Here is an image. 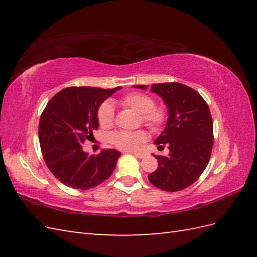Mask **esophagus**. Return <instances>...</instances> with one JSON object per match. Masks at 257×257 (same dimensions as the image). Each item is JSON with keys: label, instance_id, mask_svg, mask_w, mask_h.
I'll return each instance as SVG.
<instances>
[{"label": "esophagus", "instance_id": "34e87169", "mask_svg": "<svg viewBox=\"0 0 257 257\" xmlns=\"http://www.w3.org/2000/svg\"><path fill=\"white\" fill-rule=\"evenodd\" d=\"M134 156L137 158H140V159H143V158L146 157V154H144V152H135Z\"/></svg>", "mask_w": 257, "mask_h": 257}]
</instances>
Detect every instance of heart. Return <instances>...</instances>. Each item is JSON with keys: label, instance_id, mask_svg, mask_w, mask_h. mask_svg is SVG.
<instances>
[{"label": "heart", "instance_id": "b5f03b06", "mask_svg": "<svg viewBox=\"0 0 257 257\" xmlns=\"http://www.w3.org/2000/svg\"><path fill=\"white\" fill-rule=\"evenodd\" d=\"M120 102L124 107L141 113L143 121L154 133H159L168 121V109L163 105H155L154 97L144 92H130L124 95ZM113 107L110 102H103L98 108V122L103 128L111 127L113 123ZM148 134L144 130L125 132L120 130L110 135V143L116 148L123 151H135L140 145L146 143Z\"/></svg>", "mask_w": 257, "mask_h": 257}]
</instances>
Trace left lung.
Wrapping results in <instances>:
<instances>
[{
  "mask_svg": "<svg viewBox=\"0 0 257 257\" xmlns=\"http://www.w3.org/2000/svg\"><path fill=\"white\" fill-rule=\"evenodd\" d=\"M146 89L145 85H135ZM169 110L167 127L155 144L168 146L167 157L154 155L158 169L148 176L161 190L177 192L190 187L205 170L213 147V121L209 105L198 91L180 83L154 84Z\"/></svg>",
  "mask_w": 257,
  "mask_h": 257,
  "instance_id": "8db88e82",
  "label": "left lung"
}]
</instances>
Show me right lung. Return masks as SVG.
Returning <instances> with one entry per match:
<instances>
[{
  "label": "right lung",
  "instance_id": "1",
  "mask_svg": "<svg viewBox=\"0 0 257 257\" xmlns=\"http://www.w3.org/2000/svg\"><path fill=\"white\" fill-rule=\"evenodd\" d=\"M122 87H67L47 102L38 124V138L50 171L69 188L88 190L112 174L120 152L103 149L96 156L83 150L98 128L97 111L101 102Z\"/></svg>",
  "mask_w": 257,
  "mask_h": 257
}]
</instances>
